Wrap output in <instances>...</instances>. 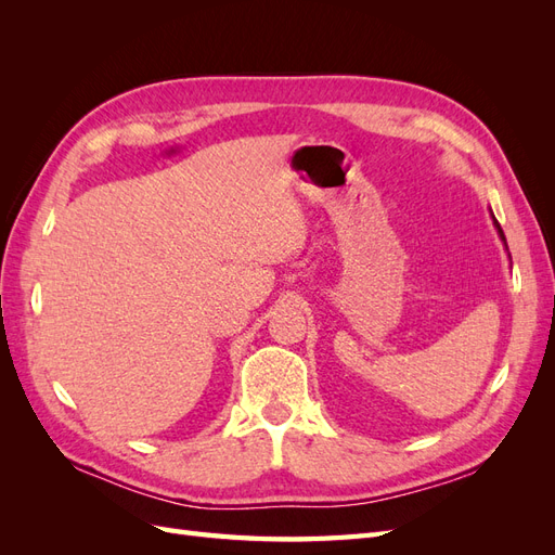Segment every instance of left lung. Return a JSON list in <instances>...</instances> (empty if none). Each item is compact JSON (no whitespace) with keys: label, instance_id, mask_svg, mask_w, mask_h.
Here are the masks:
<instances>
[{"label":"left lung","instance_id":"obj_1","mask_svg":"<svg viewBox=\"0 0 555 555\" xmlns=\"http://www.w3.org/2000/svg\"><path fill=\"white\" fill-rule=\"evenodd\" d=\"M491 215H493V212H491ZM493 224H495V229H498V233H500V238H502V241H505V233H502V229H500V224H498V220H495V217H493ZM505 245H507V243H505Z\"/></svg>","mask_w":555,"mask_h":555}]
</instances>
